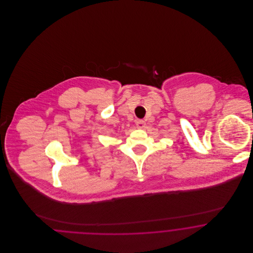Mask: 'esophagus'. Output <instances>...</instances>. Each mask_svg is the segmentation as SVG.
Masks as SVG:
<instances>
[{"label":"esophagus","mask_w":253,"mask_h":253,"mask_svg":"<svg viewBox=\"0 0 253 253\" xmlns=\"http://www.w3.org/2000/svg\"><path fill=\"white\" fill-rule=\"evenodd\" d=\"M135 125H136V128H137V129H143L145 127V125H146V123H145V121H142V120H137V121H135Z\"/></svg>","instance_id":"obj_1"}]
</instances>
